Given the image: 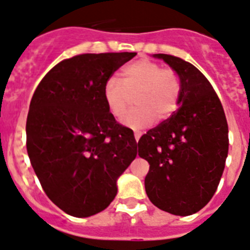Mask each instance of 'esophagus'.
<instances>
[{"label":"esophagus","mask_w":250,"mask_h":250,"mask_svg":"<svg viewBox=\"0 0 250 250\" xmlns=\"http://www.w3.org/2000/svg\"><path fill=\"white\" fill-rule=\"evenodd\" d=\"M141 136H142V132L135 131V140H136V141L138 142V140H140V137H141Z\"/></svg>","instance_id":"obj_1"}]
</instances>
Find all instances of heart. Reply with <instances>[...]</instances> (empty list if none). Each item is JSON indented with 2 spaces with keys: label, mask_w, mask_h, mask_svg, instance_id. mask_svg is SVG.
Returning a JSON list of instances; mask_svg holds the SVG:
<instances>
[{
  "label": "heart",
  "mask_w": 250,
  "mask_h": 250,
  "mask_svg": "<svg viewBox=\"0 0 250 250\" xmlns=\"http://www.w3.org/2000/svg\"><path fill=\"white\" fill-rule=\"evenodd\" d=\"M136 106L125 113L122 123L131 128H144L155 119L170 118L179 108L182 81L170 67H161L155 61L141 58L121 71V81L109 77L103 95L109 112L119 118L129 104V94H135Z\"/></svg>",
  "instance_id": "b5f03b06"
}]
</instances>
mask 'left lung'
<instances>
[{"label": "left lung", "mask_w": 250, "mask_h": 250, "mask_svg": "<svg viewBox=\"0 0 250 250\" xmlns=\"http://www.w3.org/2000/svg\"><path fill=\"white\" fill-rule=\"evenodd\" d=\"M182 81L180 106L140 138L138 155L148 161V200L178 216L198 212L215 194L225 167L229 128L219 96L197 67L159 53Z\"/></svg>", "instance_id": "8db88e82"}]
</instances>
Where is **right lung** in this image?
Masks as SVG:
<instances>
[{
	"label": "right lung",
	"instance_id": "obj_1",
	"mask_svg": "<svg viewBox=\"0 0 250 250\" xmlns=\"http://www.w3.org/2000/svg\"><path fill=\"white\" fill-rule=\"evenodd\" d=\"M137 53H83L61 61L42 79L26 119V150L42 188L75 217L110 205L117 179L137 155L132 129L104 100V83Z\"/></svg>",
	"mask_w": 250,
	"mask_h": 250
}]
</instances>
